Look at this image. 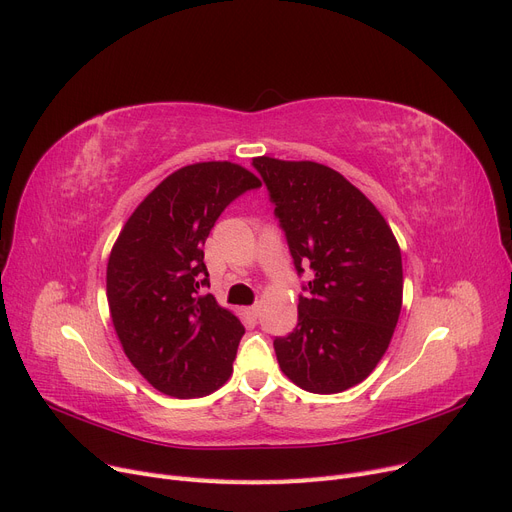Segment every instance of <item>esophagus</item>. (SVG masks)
Segmentation results:
<instances>
[{
    "label": "esophagus",
    "instance_id": "obj_1",
    "mask_svg": "<svg viewBox=\"0 0 512 512\" xmlns=\"http://www.w3.org/2000/svg\"><path fill=\"white\" fill-rule=\"evenodd\" d=\"M259 311H261V305H251V307H247V314L251 316V318H259Z\"/></svg>",
    "mask_w": 512,
    "mask_h": 512
}]
</instances>
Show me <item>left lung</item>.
Segmentation results:
<instances>
[{
    "label": "left lung",
    "mask_w": 512,
    "mask_h": 512,
    "mask_svg": "<svg viewBox=\"0 0 512 512\" xmlns=\"http://www.w3.org/2000/svg\"><path fill=\"white\" fill-rule=\"evenodd\" d=\"M270 192L295 270L311 278L299 322L274 339L282 372L305 391L362 383L389 347L402 311L397 240L368 198L320 163L253 159Z\"/></svg>",
    "instance_id": "left-lung-1"
}]
</instances>
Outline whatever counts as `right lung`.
Wrapping results in <instances>:
<instances>
[{
    "label": "right lung",
    "mask_w": 512,
    "mask_h": 512,
    "mask_svg": "<svg viewBox=\"0 0 512 512\" xmlns=\"http://www.w3.org/2000/svg\"><path fill=\"white\" fill-rule=\"evenodd\" d=\"M259 177L228 161L177 169L123 226L106 268L117 337L144 379L171 397H203L232 374L244 326L209 286L205 240L217 217Z\"/></svg>",
    "instance_id": "add662e5"
}]
</instances>
